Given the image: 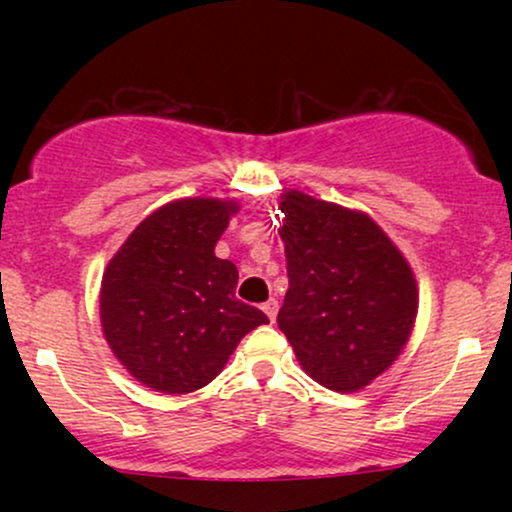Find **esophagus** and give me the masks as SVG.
Wrapping results in <instances>:
<instances>
[{"label":"esophagus","instance_id":"esophagus-1","mask_svg":"<svg viewBox=\"0 0 512 512\" xmlns=\"http://www.w3.org/2000/svg\"><path fill=\"white\" fill-rule=\"evenodd\" d=\"M262 310H264V313H267L269 320L274 322L276 320V313H279V301H276V298H269V301L262 305Z\"/></svg>","mask_w":512,"mask_h":512}]
</instances>
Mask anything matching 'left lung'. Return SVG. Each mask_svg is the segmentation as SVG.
<instances>
[{
  "instance_id": "1",
  "label": "left lung",
  "mask_w": 512,
  "mask_h": 512,
  "mask_svg": "<svg viewBox=\"0 0 512 512\" xmlns=\"http://www.w3.org/2000/svg\"><path fill=\"white\" fill-rule=\"evenodd\" d=\"M279 236L289 291L276 322L310 378L356 392L392 366L419 293L407 260L370 216L286 192Z\"/></svg>"
}]
</instances>
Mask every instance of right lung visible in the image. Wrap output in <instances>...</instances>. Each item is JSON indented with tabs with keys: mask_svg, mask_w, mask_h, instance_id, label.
<instances>
[{
	"mask_svg": "<svg viewBox=\"0 0 512 512\" xmlns=\"http://www.w3.org/2000/svg\"><path fill=\"white\" fill-rule=\"evenodd\" d=\"M236 202L178 199L146 216L103 274L101 322L113 354L166 395L209 385L240 339L269 317L236 298L238 269L214 255Z\"/></svg>",
	"mask_w": 512,
	"mask_h": 512,
	"instance_id": "obj_1",
	"label": "right lung"
}]
</instances>
